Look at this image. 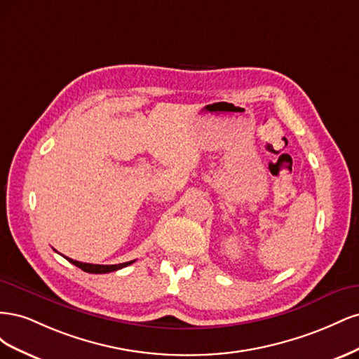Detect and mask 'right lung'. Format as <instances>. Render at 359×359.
Instances as JSON below:
<instances>
[{"mask_svg":"<svg viewBox=\"0 0 359 359\" xmlns=\"http://www.w3.org/2000/svg\"><path fill=\"white\" fill-rule=\"evenodd\" d=\"M66 257V256H64ZM70 264L76 265L78 268H81L82 271H85V273H91V274H106V273H112V271H116V269H121L127 265H132L135 260H130V262H124V264H118V265H94V264H82V262H78V260H73L70 257H66Z\"/></svg>","mask_w":359,"mask_h":359,"instance_id":"1","label":"right lung"}]
</instances>
